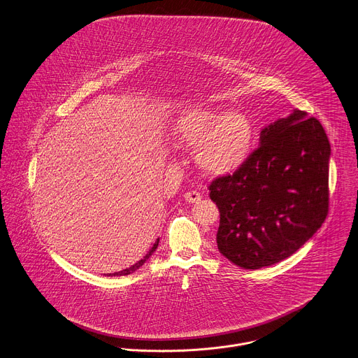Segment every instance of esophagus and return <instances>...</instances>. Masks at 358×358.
Returning <instances> with one entry per match:
<instances>
[{
    "label": "esophagus",
    "instance_id": "obj_1",
    "mask_svg": "<svg viewBox=\"0 0 358 358\" xmlns=\"http://www.w3.org/2000/svg\"><path fill=\"white\" fill-rule=\"evenodd\" d=\"M201 197H203V196H201L199 192H196V190H189V192H187V193L184 194L185 201H187V203H189V204L199 203V201L201 200Z\"/></svg>",
    "mask_w": 358,
    "mask_h": 358
}]
</instances>
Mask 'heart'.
I'll use <instances>...</instances> for the list:
<instances>
[{
	"label": "heart",
	"mask_w": 358,
	"mask_h": 358,
	"mask_svg": "<svg viewBox=\"0 0 358 358\" xmlns=\"http://www.w3.org/2000/svg\"><path fill=\"white\" fill-rule=\"evenodd\" d=\"M173 129L178 145L200 148L199 164L210 176L232 174L252 154V123L236 110L190 108L178 116Z\"/></svg>",
	"instance_id": "heart-1"
}]
</instances>
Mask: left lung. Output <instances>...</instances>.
<instances>
[{"mask_svg": "<svg viewBox=\"0 0 358 358\" xmlns=\"http://www.w3.org/2000/svg\"><path fill=\"white\" fill-rule=\"evenodd\" d=\"M330 154L323 127L303 110L265 127L245 165L210 185L219 252L243 269L297 252L327 216Z\"/></svg>", "mask_w": 358, "mask_h": 358, "instance_id": "obj_1", "label": "left lung"}]
</instances>
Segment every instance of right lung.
Returning <instances> with one entry per match:
<instances>
[{
    "instance_id": "right-lung-1",
    "label": "right lung",
    "mask_w": 358,
    "mask_h": 358,
    "mask_svg": "<svg viewBox=\"0 0 358 358\" xmlns=\"http://www.w3.org/2000/svg\"><path fill=\"white\" fill-rule=\"evenodd\" d=\"M158 242H159V239L152 245V248L148 250V254L141 259V261H138L135 265H132V266H129V268H127V269H124V271H120V272H115V273H108L106 275H127V274H131L134 273L136 269H139L146 261H148V258L151 257V254L152 252H155V249L158 248Z\"/></svg>"
}]
</instances>
